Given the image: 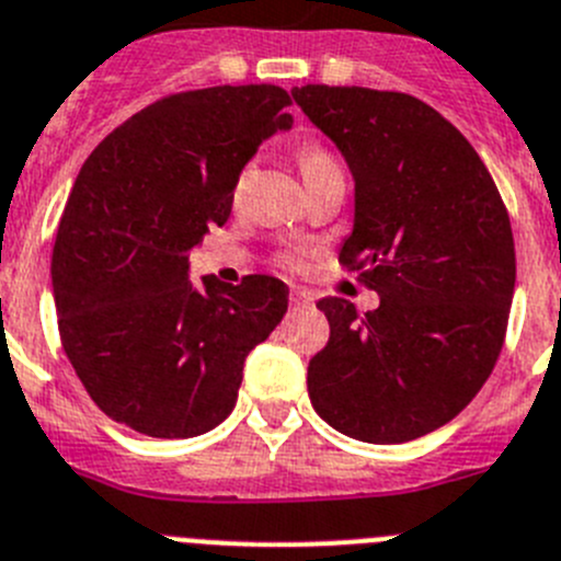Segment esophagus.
Listing matches in <instances>:
<instances>
[{
	"label": "esophagus",
	"mask_w": 561,
	"mask_h": 561,
	"mask_svg": "<svg viewBox=\"0 0 561 561\" xmlns=\"http://www.w3.org/2000/svg\"><path fill=\"white\" fill-rule=\"evenodd\" d=\"M289 300H291V306H295V308H306V306H311V302H314V295H311V291H306V289H291Z\"/></svg>",
	"instance_id": "34e87169"
}]
</instances>
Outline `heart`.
I'll return each mask as SVG.
<instances>
[{
    "label": "heart",
    "mask_w": 561,
    "mask_h": 561,
    "mask_svg": "<svg viewBox=\"0 0 561 561\" xmlns=\"http://www.w3.org/2000/svg\"><path fill=\"white\" fill-rule=\"evenodd\" d=\"M295 158H297V167H300V172H302V180L311 178V174H317V172H322V169H328V167H336V158L331 156V150H328V147H322V144H317V141H302L300 147H297ZM247 174H250V169H247V167L241 169L239 174H236L233 197H239V194L244 192ZM284 261L289 266H295V259H284Z\"/></svg>",
    "instance_id": "heart-1"
}]
</instances>
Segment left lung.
<instances>
[{"mask_svg": "<svg viewBox=\"0 0 561 561\" xmlns=\"http://www.w3.org/2000/svg\"><path fill=\"white\" fill-rule=\"evenodd\" d=\"M297 105L336 141L356 178V225L339 264L381 306L317 302L328 344L308 394L353 439L431 434L476 398L503 351L515 295V236L490 169L423 100L358 85H302Z\"/></svg>", "mask_w": 561, "mask_h": 561, "instance_id": "left-lung-1", "label": "left lung"}]
</instances>
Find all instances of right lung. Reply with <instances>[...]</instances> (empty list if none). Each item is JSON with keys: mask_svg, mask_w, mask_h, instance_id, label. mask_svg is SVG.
<instances>
[{"mask_svg": "<svg viewBox=\"0 0 561 561\" xmlns=\"http://www.w3.org/2000/svg\"><path fill=\"white\" fill-rule=\"evenodd\" d=\"M280 85L180 91L133 113L75 180L53 247L66 358L113 423L156 439L217 428L247 353L286 314L277 277L188 284V253L222 228L233 180L291 127Z\"/></svg>", "mask_w": 561, "mask_h": 561, "instance_id": "1", "label": "right lung"}]
</instances>
